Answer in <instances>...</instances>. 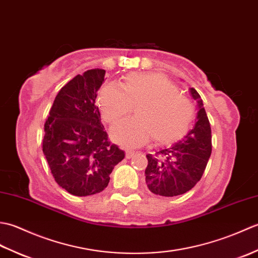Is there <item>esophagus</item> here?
Listing matches in <instances>:
<instances>
[{
    "label": "esophagus",
    "instance_id": "34e87169",
    "mask_svg": "<svg viewBox=\"0 0 258 258\" xmlns=\"http://www.w3.org/2000/svg\"><path fill=\"white\" fill-rule=\"evenodd\" d=\"M134 154H135L134 151H126L125 152V157L126 158H131V157H133Z\"/></svg>",
    "mask_w": 258,
    "mask_h": 258
}]
</instances>
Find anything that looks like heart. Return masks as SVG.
I'll list each match as a JSON object with an SVG mask.
<instances>
[{
  "label": "heart",
  "mask_w": 258,
  "mask_h": 258,
  "mask_svg": "<svg viewBox=\"0 0 258 258\" xmlns=\"http://www.w3.org/2000/svg\"><path fill=\"white\" fill-rule=\"evenodd\" d=\"M122 91L105 86L98 94L104 119L115 123L138 107L135 117L112 127V139L125 147L146 144L152 136L157 144H173L183 139L194 119L190 102L179 95L178 87L161 74H130Z\"/></svg>",
  "instance_id": "b5f03b06"
}]
</instances>
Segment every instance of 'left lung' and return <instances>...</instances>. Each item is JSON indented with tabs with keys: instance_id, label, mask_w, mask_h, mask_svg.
Returning a JSON list of instances; mask_svg holds the SVG:
<instances>
[{
	"instance_id": "8db88e82",
	"label": "left lung",
	"mask_w": 258,
	"mask_h": 258,
	"mask_svg": "<svg viewBox=\"0 0 258 258\" xmlns=\"http://www.w3.org/2000/svg\"><path fill=\"white\" fill-rule=\"evenodd\" d=\"M188 91L197 103L193 128L173 146L146 155L145 182L153 194L172 197L188 191L201 179L211 157L210 120L199 93L193 87Z\"/></svg>"
}]
</instances>
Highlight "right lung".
Segmentation results:
<instances>
[{
    "instance_id": "right-lung-1",
    "label": "right lung",
    "mask_w": 258,
    "mask_h": 258,
    "mask_svg": "<svg viewBox=\"0 0 258 258\" xmlns=\"http://www.w3.org/2000/svg\"><path fill=\"white\" fill-rule=\"evenodd\" d=\"M105 71L76 75L54 100L44 124L43 153L56 183L70 194L89 196L106 188L125 154L108 142L95 105Z\"/></svg>"
}]
</instances>
